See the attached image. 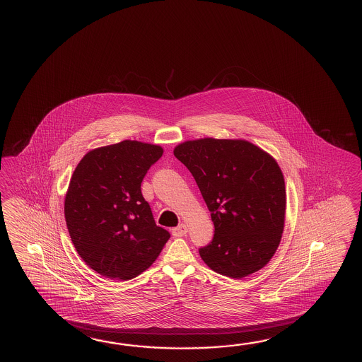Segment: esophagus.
I'll list each match as a JSON object with an SVG mask.
<instances>
[{"label": "esophagus", "mask_w": 362, "mask_h": 362, "mask_svg": "<svg viewBox=\"0 0 362 362\" xmlns=\"http://www.w3.org/2000/svg\"><path fill=\"white\" fill-rule=\"evenodd\" d=\"M173 236L174 237H183L187 235V232H188V228H187V226L185 224H179L177 227L175 228H173Z\"/></svg>", "instance_id": "esophagus-1"}]
</instances>
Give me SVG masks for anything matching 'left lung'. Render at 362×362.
<instances>
[{"mask_svg": "<svg viewBox=\"0 0 362 362\" xmlns=\"http://www.w3.org/2000/svg\"><path fill=\"white\" fill-rule=\"evenodd\" d=\"M174 155L191 171L214 223L199 257L215 272L243 279L266 266L285 221V180L277 163L246 141H188Z\"/></svg>", "mask_w": 362, "mask_h": 362, "instance_id": "8db88e82", "label": "left lung"}]
</instances>
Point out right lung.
Wrapping results in <instances>:
<instances>
[{"instance_id": "1", "label": "right lung", "mask_w": 362, "mask_h": 362, "mask_svg": "<svg viewBox=\"0 0 362 362\" xmlns=\"http://www.w3.org/2000/svg\"><path fill=\"white\" fill-rule=\"evenodd\" d=\"M163 153L158 146L124 141L90 151L74 169L64 202L66 228L78 255L102 276L132 280L170 238L141 191Z\"/></svg>"}]
</instances>
